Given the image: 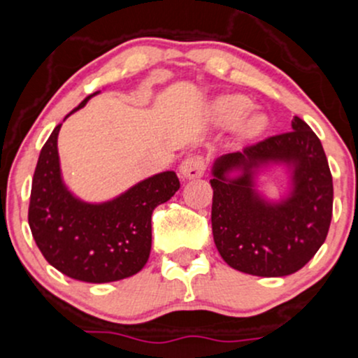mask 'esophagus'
Listing matches in <instances>:
<instances>
[{"label": "esophagus", "mask_w": 358, "mask_h": 358, "mask_svg": "<svg viewBox=\"0 0 358 358\" xmlns=\"http://www.w3.org/2000/svg\"><path fill=\"white\" fill-rule=\"evenodd\" d=\"M180 173L183 178H201L206 173V159L201 154H192V156L185 157V161L180 166Z\"/></svg>", "instance_id": "esophagus-1"}]
</instances>
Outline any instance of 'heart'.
I'll return each instance as SVG.
<instances>
[{
    "label": "heart",
    "instance_id": "1",
    "mask_svg": "<svg viewBox=\"0 0 358 358\" xmlns=\"http://www.w3.org/2000/svg\"><path fill=\"white\" fill-rule=\"evenodd\" d=\"M250 101L245 96L229 94L221 96L213 104V118L220 125H231L238 122V134L243 138H254L261 135L268 127V116L262 111L250 110Z\"/></svg>",
    "mask_w": 358,
    "mask_h": 358
}]
</instances>
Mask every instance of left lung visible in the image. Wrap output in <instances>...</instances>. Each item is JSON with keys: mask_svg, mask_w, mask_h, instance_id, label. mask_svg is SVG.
<instances>
[{"mask_svg": "<svg viewBox=\"0 0 358 358\" xmlns=\"http://www.w3.org/2000/svg\"><path fill=\"white\" fill-rule=\"evenodd\" d=\"M292 131L224 154L213 166V236L228 266L262 278L296 273L328 236L333 176L317 135L299 116ZM271 162L292 168V192L268 203L255 190V173ZM240 171L238 177L229 176Z\"/></svg>", "mask_w": 358, "mask_h": 358, "instance_id": "obj_1", "label": "left lung"}]
</instances>
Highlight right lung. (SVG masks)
<instances>
[{
    "label": "right lung",
    "mask_w": 358,
    "mask_h": 358,
    "mask_svg": "<svg viewBox=\"0 0 358 358\" xmlns=\"http://www.w3.org/2000/svg\"><path fill=\"white\" fill-rule=\"evenodd\" d=\"M89 97L73 111L84 108ZM59 129L41 149L32 178L29 227L37 247L52 268L73 280L110 283L134 276L149 259L152 210L180 189L178 176L157 173L113 201L89 204L73 197L62 180Z\"/></svg>",
    "instance_id": "1"
}]
</instances>
